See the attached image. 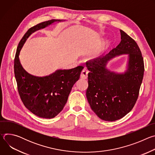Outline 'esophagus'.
I'll return each mask as SVG.
<instances>
[{
  "label": "esophagus",
  "instance_id": "esophagus-1",
  "mask_svg": "<svg viewBox=\"0 0 155 155\" xmlns=\"http://www.w3.org/2000/svg\"><path fill=\"white\" fill-rule=\"evenodd\" d=\"M87 74H88V71L86 68H84L81 73V75H80L81 78L83 79H86L87 77Z\"/></svg>",
  "mask_w": 155,
  "mask_h": 155
}]
</instances>
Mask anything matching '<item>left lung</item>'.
<instances>
[{"label":"left lung","mask_w":155,"mask_h":155,"mask_svg":"<svg viewBox=\"0 0 155 155\" xmlns=\"http://www.w3.org/2000/svg\"><path fill=\"white\" fill-rule=\"evenodd\" d=\"M121 41L105 55L87 61L88 87L86 97L97 116L107 121L122 118L135 105L144 72L141 51L135 40L120 30ZM121 54H129L128 71L117 74L104 68L106 61Z\"/></svg>","instance_id":"1"}]
</instances>
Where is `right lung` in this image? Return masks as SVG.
Returning <instances> with one entry per match:
<instances>
[{"label":"right lung","instance_id":"right-lung-1","mask_svg":"<svg viewBox=\"0 0 155 155\" xmlns=\"http://www.w3.org/2000/svg\"><path fill=\"white\" fill-rule=\"evenodd\" d=\"M57 21L60 20L44 21L29 29L18 44L14 60V72L20 98L30 112L43 118H53L62 111L84 68L79 65L72 69L57 71L49 76L38 77L29 74L22 68L18 56L26 39L32 32Z\"/></svg>","mask_w":155,"mask_h":155}]
</instances>
